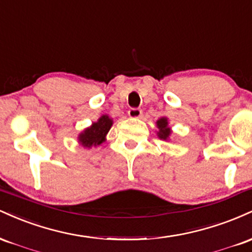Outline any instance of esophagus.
Returning <instances> with one entry per match:
<instances>
[{
    "label": "esophagus",
    "instance_id": "1",
    "mask_svg": "<svg viewBox=\"0 0 252 252\" xmlns=\"http://www.w3.org/2000/svg\"><path fill=\"white\" fill-rule=\"evenodd\" d=\"M128 115L131 118H138L142 116V110L140 108H130L128 111Z\"/></svg>",
    "mask_w": 252,
    "mask_h": 252
}]
</instances>
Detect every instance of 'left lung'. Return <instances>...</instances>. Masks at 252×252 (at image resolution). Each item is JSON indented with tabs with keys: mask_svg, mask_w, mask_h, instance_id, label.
<instances>
[{
	"mask_svg": "<svg viewBox=\"0 0 252 252\" xmlns=\"http://www.w3.org/2000/svg\"><path fill=\"white\" fill-rule=\"evenodd\" d=\"M158 128L160 131L158 132V137L160 138H163V140H167L168 138V136L170 134V130L167 126H168V122H167V118H160V120L158 121Z\"/></svg>",
	"mask_w": 252,
	"mask_h": 252,
	"instance_id": "1",
	"label": "left lung"
}]
</instances>
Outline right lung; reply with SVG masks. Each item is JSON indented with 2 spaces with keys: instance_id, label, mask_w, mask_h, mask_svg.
I'll use <instances>...</instances> for the list:
<instances>
[{
  "instance_id": "right-lung-1",
  "label": "right lung",
  "mask_w": 252,
  "mask_h": 252,
  "mask_svg": "<svg viewBox=\"0 0 252 252\" xmlns=\"http://www.w3.org/2000/svg\"><path fill=\"white\" fill-rule=\"evenodd\" d=\"M112 126V120L109 116L104 115L98 120V122L94 123L88 129H85L82 134L79 135V142L84 147L99 146L103 141H105V136L109 132Z\"/></svg>"
}]
</instances>
